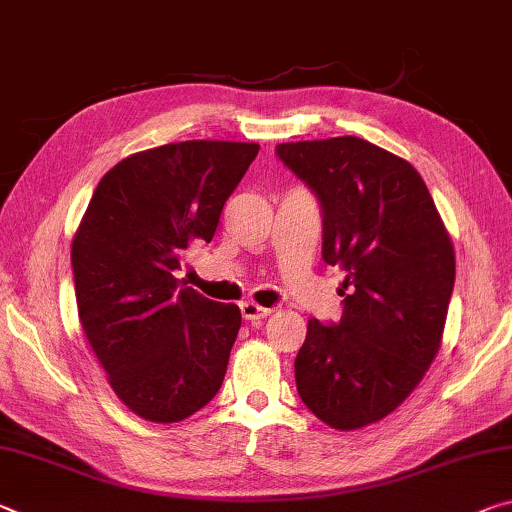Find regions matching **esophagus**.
Returning <instances> with one entry per match:
<instances>
[{
  "mask_svg": "<svg viewBox=\"0 0 512 512\" xmlns=\"http://www.w3.org/2000/svg\"><path fill=\"white\" fill-rule=\"evenodd\" d=\"M273 310L271 307H262V305H257V303H253V300H246V303H241V316L246 321H262V319H266V316H269Z\"/></svg>",
  "mask_w": 512,
  "mask_h": 512,
  "instance_id": "34e87169",
  "label": "esophagus"
}]
</instances>
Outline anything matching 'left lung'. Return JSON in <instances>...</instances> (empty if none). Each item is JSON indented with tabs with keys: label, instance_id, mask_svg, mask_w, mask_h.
<instances>
[{
	"label": "left lung",
	"instance_id": "left-lung-1",
	"mask_svg": "<svg viewBox=\"0 0 512 512\" xmlns=\"http://www.w3.org/2000/svg\"><path fill=\"white\" fill-rule=\"evenodd\" d=\"M319 202L321 257L346 271L342 316L316 321L296 355L298 396L353 431L387 417L440 348L456 257L424 180L358 136L275 145Z\"/></svg>",
	"mask_w": 512,
	"mask_h": 512
}]
</instances>
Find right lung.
Wrapping results in <instances>:
<instances>
[{
  "label": "right lung",
  "mask_w": 512,
  "mask_h": 512,
  "mask_svg": "<svg viewBox=\"0 0 512 512\" xmlns=\"http://www.w3.org/2000/svg\"><path fill=\"white\" fill-rule=\"evenodd\" d=\"M257 143L184 141L132 154L102 177L72 241L79 321L120 401L173 424L223 385L241 312L175 278L214 237Z\"/></svg>",
  "instance_id": "right-lung-1"
}]
</instances>
